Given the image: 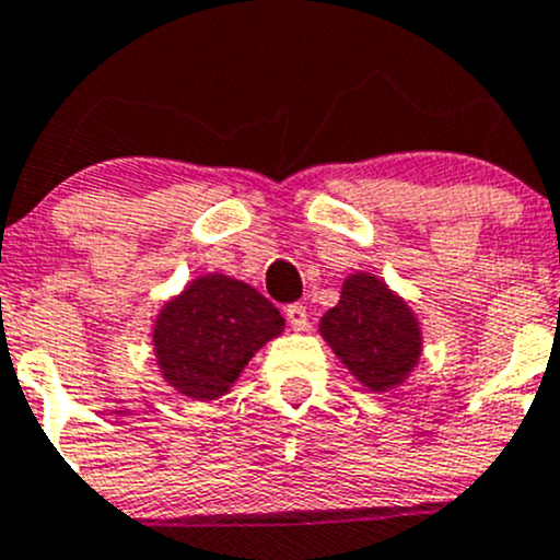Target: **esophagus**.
<instances>
[{"label":"esophagus","mask_w":560,"mask_h":560,"mask_svg":"<svg viewBox=\"0 0 560 560\" xmlns=\"http://www.w3.org/2000/svg\"><path fill=\"white\" fill-rule=\"evenodd\" d=\"M287 322H290V327L295 329V332H303V329L308 327V311H305V305H287Z\"/></svg>","instance_id":"obj_1"}]
</instances>
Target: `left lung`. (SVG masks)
Here are the masks:
<instances>
[{"label":"left lung","instance_id":"left-lung-1","mask_svg":"<svg viewBox=\"0 0 560 560\" xmlns=\"http://www.w3.org/2000/svg\"><path fill=\"white\" fill-rule=\"evenodd\" d=\"M319 335L357 384L375 394L402 386L423 354L413 305L368 270L346 276L338 305L319 319Z\"/></svg>","mask_w":560,"mask_h":560}]
</instances>
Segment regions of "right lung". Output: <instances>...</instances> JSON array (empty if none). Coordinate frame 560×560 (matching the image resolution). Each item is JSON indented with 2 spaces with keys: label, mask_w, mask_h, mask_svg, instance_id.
I'll return each mask as SVG.
<instances>
[{
  "label": "right lung",
  "mask_w": 560,
  "mask_h": 560,
  "mask_svg": "<svg viewBox=\"0 0 560 560\" xmlns=\"http://www.w3.org/2000/svg\"><path fill=\"white\" fill-rule=\"evenodd\" d=\"M284 332V316L255 287L203 273L168 298L152 319V354L163 384L196 402L220 399L265 343Z\"/></svg>",
  "instance_id": "right-lung-1"
}]
</instances>
